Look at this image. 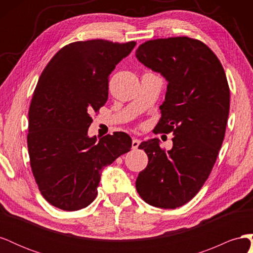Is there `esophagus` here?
I'll return each mask as SVG.
<instances>
[{
  "instance_id": "1",
  "label": "esophagus",
  "mask_w": 253,
  "mask_h": 253,
  "mask_svg": "<svg viewBox=\"0 0 253 253\" xmlns=\"http://www.w3.org/2000/svg\"><path fill=\"white\" fill-rule=\"evenodd\" d=\"M139 144H140V140H139V139L133 138V140H132V149H133V150H137V149H138Z\"/></svg>"
}]
</instances>
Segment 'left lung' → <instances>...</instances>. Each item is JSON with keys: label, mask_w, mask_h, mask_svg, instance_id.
Listing matches in <instances>:
<instances>
[{"label": "left lung", "mask_w": 253, "mask_h": 253, "mask_svg": "<svg viewBox=\"0 0 253 253\" xmlns=\"http://www.w3.org/2000/svg\"><path fill=\"white\" fill-rule=\"evenodd\" d=\"M136 58L167 80L156 131L173 133L165 152L159 140L139 148L149 164L136 179L137 192L151 206L175 209L197 194L209 177L223 143L230 108L226 74L214 52L188 37L144 42Z\"/></svg>", "instance_id": "left-lung-1"}]
</instances>
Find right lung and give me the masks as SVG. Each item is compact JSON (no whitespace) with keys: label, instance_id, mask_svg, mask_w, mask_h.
<instances>
[{"label":"right lung","instance_id":"1","mask_svg":"<svg viewBox=\"0 0 253 253\" xmlns=\"http://www.w3.org/2000/svg\"><path fill=\"white\" fill-rule=\"evenodd\" d=\"M136 42L79 41L61 48L44 68L30 103L27 145L43 197L64 211L85 208L97 196L104 167L132 147L124 132L87 135L109 97V76Z\"/></svg>","mask_w":253,"mask_h":253}]
</instances>
